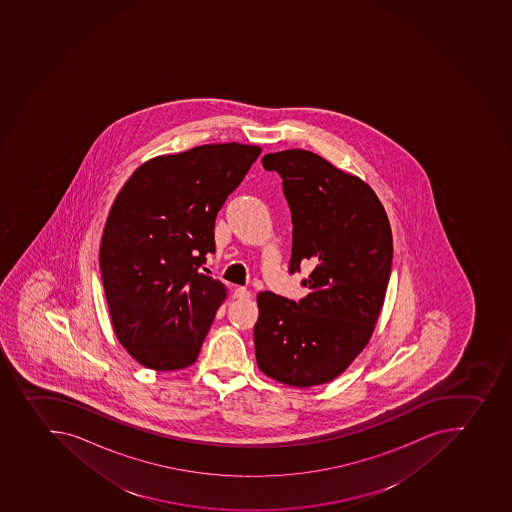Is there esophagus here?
Wrapping results in <instances>:
<instances>
[{
  "mask_svg": "<svg viewBox=\"0 0 512 512\" xmlns=\"http://www.w3.org/2000/svg\"><path fill=\"white\" fill-rule=\"evenodd\" d=\"M233 297H235V299L246 300L251 297V292H249L246 287H236L235 292H233Z\"/></svg>",
  "mask_w": 512,
  "mask_h": 512,
  "instance_id": "1",
  "label": "esophagus"
}]
</instances>
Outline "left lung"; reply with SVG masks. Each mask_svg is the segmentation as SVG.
<instances>
[{
	"mask_svg": "<svg viewBox=\"0 0 512 512\" xmlns=\"http://www.w3.org/2000/svg\"><path fill=\"white\" fill-rule=\"evenodd\" d=\"M292 213L289 272L309 266L299 302L259 292L254 351L261 371L292 387L340 376L368 345L391 276L392 233L366 182L304 149L263 157Z\"/></svg>",
	"mask_w": 512,
	"mask_h": 512,
	"instance_id": "1",
	"label": "left lung"
}]
</instances>
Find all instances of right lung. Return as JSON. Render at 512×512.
<instances>
[{
  "mask_svg": "<svg viewBox=\"0 0 512 512\" xmlns=\"http://www.w3.org/2000/svg\"><path fill=\"white\" fill-rule=\"evenodd\" d=\"M261 148L203 144L144 162L116 195L100 246L111 325L154 371L197 361L226 287L203 274L215 218Z\"/></svg>",
  "mask_w": 512,
  "mask_h": 512,
  "instance_id": "right-lung-1",
  "label": "right lung"
}]
</instances>
